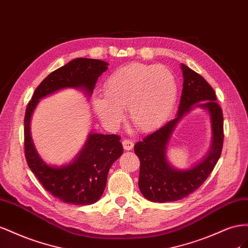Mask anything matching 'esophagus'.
Instances as JSON below:
<instances>
[{
    "label": "esophagus",
    "instance_id": "34e87169",
    "mask_svg": "<svg viewBox=\"0 0 248 248\" xmlns=\"http://www.w3.org/2000/svg\"><path fill=\"white\" fill-rule=\"evenodd\" d=\"M123 146L125 151H131L132 148L134 147V142L132 140H130L129 138H125L123 141Z\"/></svg>",
    "mask_w": 248,
    "mask_h": 248
}]
</instances>
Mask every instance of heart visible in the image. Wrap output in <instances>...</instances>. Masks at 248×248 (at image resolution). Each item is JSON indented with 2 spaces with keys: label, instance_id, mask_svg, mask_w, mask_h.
I'll return each instance as SVG.
<instances>
[{
  "label": "heart",
  "instance_id": "1",
  "mask_svg": "<svg viewBox=\"0 0 248 248\" xmlns=\"http://www.w3.org/2000/svg\"><path fill=\"white\" fill-rule=\"evenodd\" d=\"M95 96L93 109L102 122L115 126L128 108L129 118L140 131H152L170 116L178 97V84L170 69L162 65L130 63L111 74Z\"/></svg>",
  "mask_w": 248,
  "mask_h": 248
}]
</instances>
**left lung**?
<instances>
[{
	"mask_svg": "<svg viewBox=\"0 0 248 248\" xmlns=\"http://www.w3.org/2000/svg\"><path fill=\"white\" fill-rule=\"evenodd\" d=\"M184 83L178 117L150 134L134 146L140 160L138 186L141 193L154 202H168L184 199L199 189L213 171L223 146V114L216 102L215 91L203 78L182 64ZM202 101L201 104L196 102ZM207 108L212 122L211 150L202 164L189 171H176L168 164L165 153L168 140L181 116L194 107ZM194 105L193 106V105Z\"/></svg>",
	"mask_w": 248,
	"mask_h": 248,
	"instance_id": "obj_1",
	"label": "left lung"
}]
</instances>
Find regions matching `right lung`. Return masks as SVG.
Returning a JSON list of instances; mask_svg holds the SVG:
<instances>
[{
	"instance_id": "add662e5",
	"label": "right lung",
	"mask_w": 248,
	"mask_h": 248,
	"mask_svg": "<svg viewBox=\"0 0 248 248\" xmlns=\"http://www.w3.org/2000/svg\"><path fill=\"white\" fill-rule=\"evenodd\" d=\"M108 63L87 58L74 59L54 70L35 89L28 103L24 119V146L27 164L44 188L60 201L72 204H91L100 200L111 165L124 148L118 135L90 134L74 163L58 167L46 165L34 148L30 135V119L40 98L62 88H82L91 94Z\"/></svg>"
}]
</instances>
